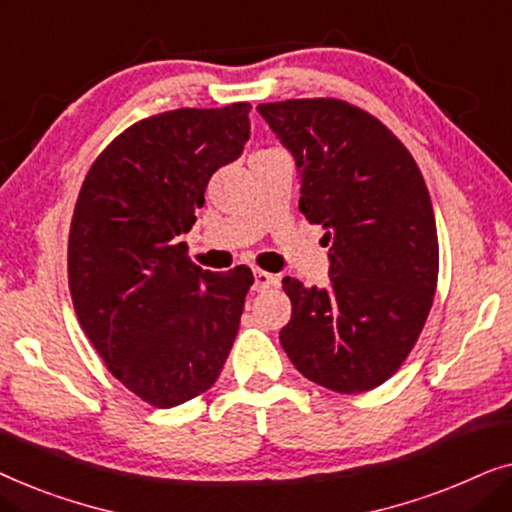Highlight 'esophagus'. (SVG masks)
<instances>
[{"instance_id":"obj_1","label":"esophagus","mask_w":512,"mask_h":512,"mask_svg":"<svg viewBox=\"0 0 512 512\" xmlns=\"http://www.w3.org/2000/svg\"><path fill=\"white\" fill-rule=\"evenodd\" d=\"M277 284H279L277 275H270V272H265V270H254V291L272 289V286H277Z\"/></svg>"}]
</instances>
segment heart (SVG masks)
<instances>
[{
	"mask_svg": "<svg viewBox=\"0 0 512 512\" xmlns=\"http://www.w3.org/2000/svg\"><path fill=\"white\" fill-rule=\"evenodd\" d=\"M263 151H265V149H263Z\"/></svg>",
	"mask_w": 512,
	"mask_h": 512,
	"instance_id": "b5f03b06",
	"label": "heart"
}]
</instances>
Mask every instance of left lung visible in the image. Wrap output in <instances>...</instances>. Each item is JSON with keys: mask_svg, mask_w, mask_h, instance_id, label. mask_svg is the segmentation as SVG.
I'll list each match as a JSON object with an SVG mask.
<instances>
[{"mask_svg": "<svg viewBox=\"0 0 512 512\" xmlns=\"http://www.w3.org/2000/svg\"><path fill=\"white\" fill-rule=\"evenodd\" d=\"M300 172L298 209L326 230L331 282L284 277L279 331L307 380L338 394L387 382L422 333L438 284L429 188L401 139L335 97L258 104Z\"/></svg>", "mask_w": 512, "mask_h": 512, "instance_id": "left-lung-1", "label": "left lung"}]
</instances>
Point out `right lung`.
Masks as SVG:
<instances>
[{
	"instance_id": "1",
	"label": "right lung",
	"mask_w": 512,
	"mask_h": 512,
	"mask_svg": "<svg viewBox=\"0 0 512 512\" xmlns=\"http://www.w3.org/2000/svg\"><path fill=\"white\" fill-rule=\"evenodd\" d=\"M249 102L174 109L123 130L83 179L69 228L76 319L109 373L156 408L219 380L233 347L249 268L209 272L179 235L219 167L249 139Z\"/></svg>"
}]
</instances>
